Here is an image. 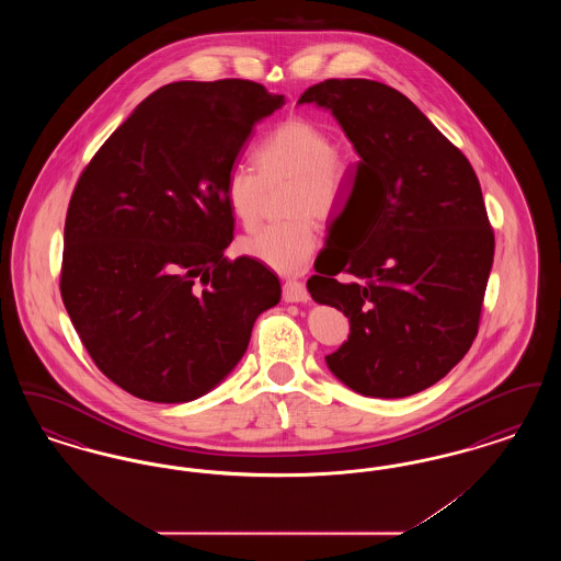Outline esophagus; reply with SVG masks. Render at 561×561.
I'll return each mask as SVG.
<instances>
[{"instance_id": "obj_1", "label": "esophagus", "mask_w": 561, "mask_h": 561, "mask_svg": "<svg viewBox=\"0 0 561 561\" xmlns=\"http://www.w3.org/2000/svg\"><path fill=\"white\" fill-rule=\"evenodd\" d=\"M284 300L286 302H307L309 300V293H307L305 284H300L296 279H288L284 284Z\"/></svg>"}]
</instances>
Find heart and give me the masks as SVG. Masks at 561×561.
Returning <instances> with one entry per match:
<instances>
[{
    "mask_svg": "<svg viewBox=\"0 0 561 561\" xmlns=\"http://www.w3.org/2000/svg\"><path fill=\"white\" fill-rule=\"evenodd\" d=\"M256 172L236 165L227 174L225 197L243 227H252L265 202V185L288 181V220L256 229L240 240L241 254L284 275L300 273L320 245V231L311 213L328 216L343 195L347 163L334 153L330 136L316 124L294 117L275 126L256 145Z\"/></svg>",
    "mask_w": 561,
    "mask_h": 561,
    "instance_id": "obj_1",
    "label": "heart"
}]
</instances>
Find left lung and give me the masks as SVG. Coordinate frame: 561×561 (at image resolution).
Instances as JSON below:
<instances>
[{"label": "left lung", "instance_id": "1", "mask_svg": "<svg viewBox=\"0 0 561 561\" xmlns=\"http://www.w3.org/2000/svg\"><path fill=\"white\" fill-rule=\"evenodd\" d=\"M298 105L330 111L359 156L348 179L362 248L330 252L307 282L313 300L348 318L347 341L325 364L359 396H414L478 334L494 261L480 181L427 115L380 81H321Z\"/></svg>", "mask_w": 561, "mask_h": 561}]
</instances>
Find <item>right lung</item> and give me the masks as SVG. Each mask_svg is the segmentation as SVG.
I'll return each instance as SVG.
<instances>
[{
	"mask_svg": "<svg viewBox=\"0 0 561 561\" xmlns=\"http://www.w3.org/2000/svg\"><path fill=\"white\" fill-rule=\"evenodd\" d=\"M286 105L248 80L174 81L111 134L73 191L65 309L99 370L140 400L185 403L240 364L282 298L233 240L225 181L252 128Z\"/></svg>",
	"mask_w": 561,
	"mask_h": 561,
	"instance_id": "1",
	"label": "right lung"
}]
</instances>
